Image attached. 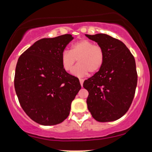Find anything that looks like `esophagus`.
I'll list each match as a JSON object with an SVG mask.
<instances>
[{
  "mask_svg": "<svg viewBox=\"0 0 152 152\" xmlns=\"http://www.w3.org/2000/svg\"><path fill=\"white\" fill-rule=\"evenodd\" d=\"M79 81H80V83H81V86H83V78H79Z\"/></svg>",
  "mask_w": 152,
  "mask_h": 152,
  "instance_id": "34e87169",
  "label": "esophagus"
}]
</instances>
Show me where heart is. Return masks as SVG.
<instances>
[{
    "label": "heart",
    "instance_id": "obj_1",
    "mask_svg": "<svg viewBox=\"0 0 152 152\" xmlns=\"http://www.w3.org/2000/svg\"><path fill=\"white\" fill-rule=\"evenodd\" d=\"M76 60L78 64L72 71L74 76L83 77L88 72L95 74L100 70L104 64V50L88 40H81L74 43L70 50H64L61 56L62 67L66 71L72 69Z\"/></svg>",
    "mask_w": 152,
    "mask_h": 152
}]
</instances>
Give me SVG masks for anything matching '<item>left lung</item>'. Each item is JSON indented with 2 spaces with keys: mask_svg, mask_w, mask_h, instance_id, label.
Returning a JSON list of instances; mask_svg holds the SVG:
<instances>
[{
  "mask_svg": "<svg viewBox=\"0 0 152 152\" xmlns=\"http://www.w3.org/2000/svg\"><path fill=\"white\" fill-rule=\"evenodd\" d=\"M86 36L104 52L100 70L83 82L88 91V109L99 122L116 121L127 112L134 97L137 85L135 59L126 45L116 38L104 34Z\"/></svg>",
  "mask_w": 152,
  "mask_h": 152,
  "instance_id": "obj_1",
  "label": "left lung"
}]
</instances>
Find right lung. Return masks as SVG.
<instances>
[{"label":"right lung","instance_id":"obj_1","mask_svg":"<svg viewBox=\"0 0 152 152\" xmlns=\"http://www.w3.org/2000/svg\"><path fill=\"white\" fill-rule=\"evenodd\" d=\"M71 34L42 38L19 57L14 78L15 93L26 114L43 126L61 123L81 89L79 80L63 69L61 56Z\"/></svg>","mask_w":152,"mask_h":152}]
</instances>
